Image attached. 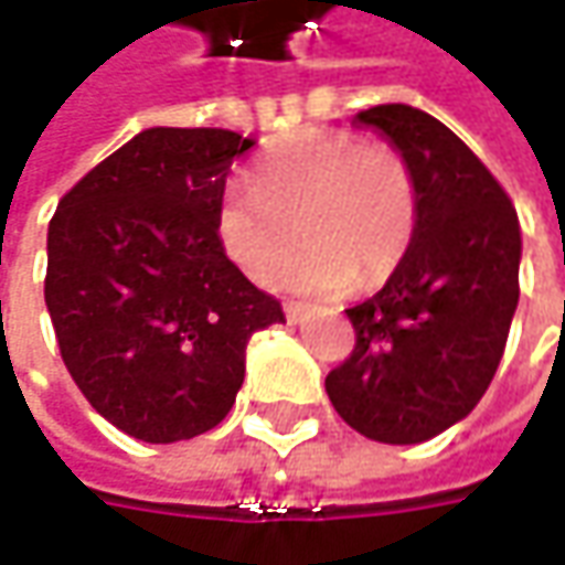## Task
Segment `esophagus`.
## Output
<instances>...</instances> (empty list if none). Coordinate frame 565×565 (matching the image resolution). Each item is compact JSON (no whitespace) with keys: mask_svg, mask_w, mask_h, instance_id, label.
<instances>
[{"mask_svg":"<svg viewBox=\"0 0 565 565\" xmlns=\"http://www.w3.org/2000/svg\"><path fill=\"white\" fill-rule=\"evenodd\" d=\"M284 312H287V319H290V322H303V319H307V303L287 300V303H284Z\"/></svg>","mask_w":565,"mask_h":565,"instance_id":"34e87169","label":"esophagus"}]
</instances>
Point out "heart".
<instances>
[{"instance_id": "b5f03b06", "label": "heart", "mask_w": 565, "mask_h": 565, "mask_svg": "<svg viewBox=\"0 0 565 565\" xmlns=\"http://www.w3.org/2000/svg\"><path fill=\"white\" fill-rule=\"evenodd\" d=\"M249 182L221 192L214 227L224 253L256 284L281 275L300 234L307 249L287 271L294 290H370L392 278L417 231L414 173L385 141L303 129L271 145Z\"/></svg>"}]
</instances>
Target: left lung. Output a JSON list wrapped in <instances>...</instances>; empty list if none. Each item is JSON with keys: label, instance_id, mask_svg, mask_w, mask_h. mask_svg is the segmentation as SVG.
<instances>
[{"label": "left lung", "instance_id": "left-lung-1", "mask_svg": "<svg viewBox=\"0 0 565 565\" xmlns=\"http://www.w3.org/2000/svg\"><path fill=\"white\" fill-rule=\"evenodd\" d=\"M407 160L417 231L376 297L348 309L354 351L326 376L341 420L366 439L414 446L468 417L500 366L519 307L522 234L512 199L429 113H356Z\"/></svg>", "mask_w": 565, "mask_h": 565}]
</instances>
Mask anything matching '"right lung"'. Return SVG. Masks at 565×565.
Masks as SVG:
<instances>
[{"label":"right lung","instance_id":"obj_1","mask_svg":"<svg viewBox=\"0 0 565 565\" xmlns=\"http://www.w3.org/2000/svg\"><path fill=\"white\" fill-rule=\"evenodd\" d=\"M231 129H145L60 199L43 297L90 407L141 443L214 429L236 402L246 344L281 303L227 258L214 227Z\"/></svg>","mask_w":565,"mask_h":565}]
</instances>
